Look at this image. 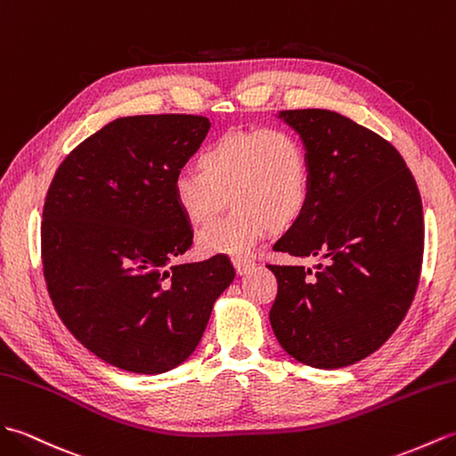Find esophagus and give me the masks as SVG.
<instances>
[{"mask_svg": "<svg viewBox=\"0 0 456 456\" xmlns=\"http://www.w3.org/2000/svg\"><path fill=\"white\" fill-rule=\"evenodd\" d=\"M232 261H234V267H236L238 275H244V273H248L251 267L256 265V261L249 259V257H234Z\"/></svg>", "mask_w": 456, "mask_h": 456, "instance_id": "esophagus-1", "label": "esophagus"}]
</instances>
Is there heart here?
<instances>
[{
    "instance_id": "heart-1",
    "label": "heart",
    "mask_w": 456,
    "mask_h": 456,
    "mask_svg": "<svg viewBox=\"0 0 456 456\" xmlns=\"http://www.w3.org/2000/svg\"><path fill=\"white\" fill-rule=\"evenodd\" d=\"M200 171L183 169L174 197L191 226H205L226 207L228 215L205 228L197 246L207 256H246L273 230H287L305 215L312 195L306 144L287 128L234 130L200 151Z\"/></svg>"
}]
</instances>
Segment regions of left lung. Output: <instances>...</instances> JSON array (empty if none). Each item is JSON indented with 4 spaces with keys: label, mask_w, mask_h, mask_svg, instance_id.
<instances>
[{
    "label": "left lung",
    "mask_w": 456,
    "mask_h": 456,
    "mask_svg": "<svg viewBox=\"0 0 456 456\" xmlns=\"http://www.w3.org/2000/svg\"><path fill=\"white\" fill-rule=\"evenodd\" d=\"M305 140L312 195L273 249L322 257L316 271L273 265L271 328L290 357L316 369L365 359L406 316L423 261L421 197L388 140L326 109L282 110Z\"/></svg>",
    "instance_id": "8db88e82"
}]
</instances>
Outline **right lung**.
<instances>
[{
    "label": "right lung",
    "instance_id": "obj_1",
    "mask_svg": "<svg viewBox=\"0 0 456 456\" xmlns=\"http://www.w3.org/2000/svg\"><path fill=\"white\" fill-rule=\"evenodd\" d=\"M210 128L200 115L109 123L58 166L40 222V259L69 333L113 367L159 374L195 351L236 277L224 254L181 263L193 230L174 179Z\"/></svg>",
    "mask_w": 456,
    "mask_h": 456
}]
</instances>
